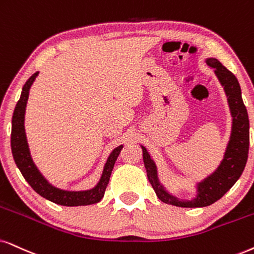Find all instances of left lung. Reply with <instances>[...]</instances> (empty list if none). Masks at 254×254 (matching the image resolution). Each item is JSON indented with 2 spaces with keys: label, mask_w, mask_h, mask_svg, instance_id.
Instances as JSON below:
<instances>
[{
  "label": "left lung",
  "mask_w": 254,
  "mask_h": 254,
  "mask_svg": "<svg viewBox=\"0 0 254 254\" xmlns=\"http://www.w3.org/2000/svg\"><path fill=\"white\" fill-rule=\"evenodd\" d=\"M206 63L208 66L214 69L218 79L224 86L233 122L232 132L223 162L212 175L199 183L197 197L192 200H181L169 194L159 184L155 163L150 158L145 147L142 146L147 178L156 194L163 203L179 207H204L219 200L242 176L249 157L250 122L246 107L242 98V90L238 79L218 60L207 59Z\"/></svg>",
  "instance_id": "left-lung-1"
}]
</instances>
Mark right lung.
Wrapping results in <instances>:
<instances>
[{
    "mask_svg": "<svg viewBox=\"0 0 254 254\" xmlns=\"http://www.w3.org/2000/svg\"><path fill=\"white\" fill-rule=\"evenodd\" d=\"M38 72L34 73L30 78L25 82L22 89V94L20 101L16 104L14 115L11 121V152L14 160L20 169V171L29 185L37 192L38 194L53 203L63 205V206H84V205L96 204L103 198L105 189H107L109 179H110L112 169L116 163L117 157L120 156L121 150L123 145L118 146L111 152L109 158L105 163L103 175L98 184L91 190L86 191H64L50 185L43 176L41 175L36 166H35L33 159H31L30 152L27 143L24 131V114L27 101L29 97V90L36 78Z\"/></svg>",
    "mask_w": 254,
    "mask_h": 254,
    "instance_id": "obj_1",
    "label": "right lung"
}]
</instances>
